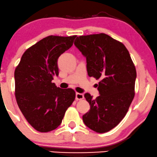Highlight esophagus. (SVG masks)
I'll use <instances>...</instances> for the list:
<instances>
[{"label": "esophagus", "mask_w": 157, "mask_h": 157, "mask_svg": "<svg viewBox=\"0 0 157 157\" xmlns=\"http://www.w3.org/2000/svg\"><path fill=\"white\" fill-rule=\"evenodd\" d=\"M84 98V95L82 93H76V100H82Z\"/></svg>", "instance_id": "esophagus-1"}]
</instances>
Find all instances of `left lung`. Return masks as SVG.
<instances>
[{
    "mask_svg": "<svg viewBox=\"0 0 157 157\" xmlns=\"http://www.w3.org/2000/svg\"><path fill=\"white\" fill-rule=\"evenodd\" d=\"M75 45L86 57L89 76L100 80L96 98L85 94L90 109L82 120L93 131L106 132L122 120L133 100L136 67L124 44L104 33L77 37Z\"/></svg>",
    "mask_w": 157,
    "mask_h": 157,
    "instance_id": "8db88e82",
    "label": "left lung"
}]
</instances>
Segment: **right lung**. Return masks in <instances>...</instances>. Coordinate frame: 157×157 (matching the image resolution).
<instances>
[{"mask_svg":"<svg viewBox=\"0 0 157 157\" xmlns=\"http://www.w3.org/2000/svg\"><path fill=\"white\" fill-rule=\"evenodd\" d=\"M75 37H45L26 50L16 67L17 104L29 124L39 132L58 128L75 101L74 90L57 88L52 80L59 75V57L72 47Z\"/></svg>","mask_w":157,"mask_h":157,"instance_id":"obj_1","label":"right lung"}]
</instances>
